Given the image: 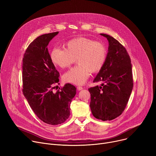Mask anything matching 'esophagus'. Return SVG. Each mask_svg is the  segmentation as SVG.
<instances>
[{
  "mask_svg": "<svg viewBox=\"0 0 156 156\" xmlns=\"http://www.w3.org/2000/svg\"><path fill=\"white\" fill-rule=\"evenodd\" d=\"M83 88L82 87H80V86H78V87H77V90H79V91L83 90Z\"/></svg>",
  "mask_w": 156,
  "mask_h": 156,
  "instance_id": "esophagus-1",
  "label": "esophagus"
}]
</instances>
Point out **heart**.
I'll return each instance as SVG.
<instances>
[{
	"mask_svg": "<svg viewBox=\"0 0 156 156\" xmlns=\"http://www.w3.org/2000/svg\"><path fill=\"white\" fill-rule=\"evenodd\" d=\"M107 56L104 44L84 37L70 39L65 44V48H55L50 53L53 63L61 68L70 67L76 59L78 64L65 73L63 80L77 85L83 84L91 72H99L105 63Z\"/></svg>",
	"mask_w": 156,
	"mask_h": 156,
	"instance_id": "1",
	"label": "heart"
}]
</instances>
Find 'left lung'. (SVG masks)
Returning a JSON list of instances; mask_svg holds the SVG:
<instances>
[{"instance_id": "1", "label": "left lung", "mask_w": 156, "mask_h": 156, "mask_svg": "<svg viewBox=\"0 0 156 156\" xmlns=\"http://www.w3.org/2000/svg\"><path fill=\"white\" fill-rule=\"evenodd\" d=\"M109 43L105 63L93 82L101 87L88 88L93 115L103 121L112 120L125 110L133 88L132 64L126 49L113 37L100 34Z\"/></svg>"}]
</instances>
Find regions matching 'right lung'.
I'll return each mask as SVG.
<instances>
[{
	"label": "right lung",
	"mask_w": 156,
	"mask_h": 156,
	"mask_svg": "<svg viewBox=\"0 0 156 156\" xmlns=\"http://www.w3.org/2000/svg\"><path fill=\"white\" fill-rule=\"evenodd\" d=\"M58 32L35 39L26 49L23 59V92L37 117L49 125L65 122L70 115V104L76 87L66 83L54 93L59 83L56 69L48 52L49 41ZM57 87V86H56Z\"/></svg>",
	"instance_id": "obj_1"
}]
</instances>
